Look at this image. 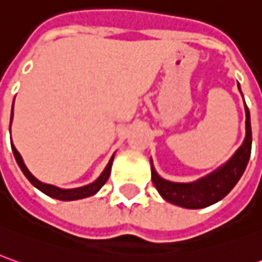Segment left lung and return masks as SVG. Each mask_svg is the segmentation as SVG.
<instances>
[{
  "mask_svg": "<svg viewBox=\"0 0 262 262\" xmlns=\"http://www.w3.org/2000/svg\"><path fill=\"white\" fill-rule=\"evenodd\" d=\"M239 91L241 86L238 84ZM242 94V93H241ZM245 103V101H244ZM252 146V133H251V117L245 104V139L236 152L230 157L223 165L214 169L213 172L199 178L193 183H174L168 181L155 171L154 162L150 159V176L152 183L158 190L161 197L168 203L176 204L184 209H203L217 203L230 190L236 185L248 165Z\"/></svg>",
  "mask_w": 262,
  "mask_h": 262,
  "instance_id": "obj_1",
  "label": "left lung"
}]
</instances>
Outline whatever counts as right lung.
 Here are the masks:
<instances>
[{
	"mask_svg": "<svg viewBox=\"0 0 262 262\" xmlns=\"http://www.w3.org/2000/svg\"><path fill=\"white\" fill-rule=\"evenodd\" d=\"M14 105V103H13ZM11 122H13V110H11ZM11 127V126H10ZM11 149H13V154H14V158L17 161V164H18V167L20 169L23 171V174L27 177V180L32 183L37 190H40L41 193H45L46 195H49L52 199H56V200H63V202H72V200H79V199H85V197H90V195H94L101 187H103L105 183H107V180H108V177H110V172H112V164H113V159L114 155L110 158L108 161V164H107V167L104 168V171L100 174V177L93 181L91 184H86L84 187H77V188H59L56 185H52V184H46V183H41L39 181L36 177L33 176L32 172L27 169L26 167V164H24L23 158H21V155H20V152L15 149L13 143H11Z\"/></svg>",
	"mask_w": 262,
	"mask_h": 262,
	"instance_id": "right-lung-1",
	"label": "right lung"
}]
</instances>
